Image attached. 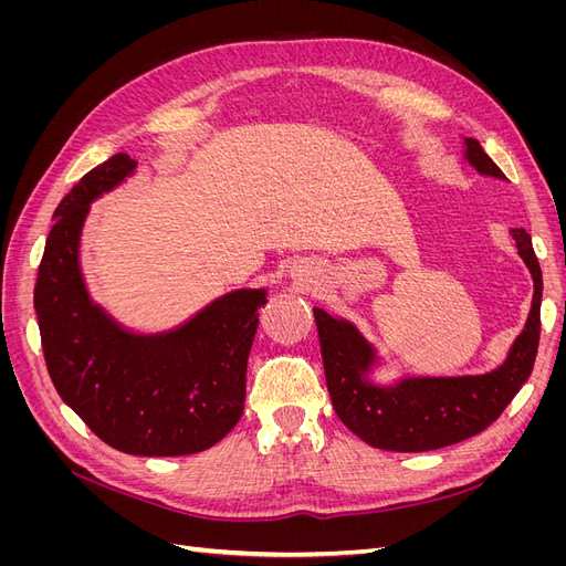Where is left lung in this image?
<instances>
[{"label": "left lung", "instance_id": "1", "mask_svg": "<svg viewBox=\"0 0 566 566\" xmlns=\"http://www.w3.org/2000/svg\"><path fill=\"white\" fill-rule=\"evenodd\" d=\"M468 160L482 175L503 179L476 139H468ZM517 250L534 276V304L507 361L486 375L468 378H422L397 387H375L366 380L373 349L347 321L314 310L321 356L337 418L368 447L399 453H420L451 447L484 432L501 418L507 403L528 380L541 339L543 276L538 256L524 229L512 231Z\"/></svg>", "mask_w": 566, "mask_h": 566}]
</instances>
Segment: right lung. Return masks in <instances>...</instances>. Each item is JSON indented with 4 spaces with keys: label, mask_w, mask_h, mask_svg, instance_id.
<instances>
[{
    "label": "right lung",
    "mask_w": 566,
    "mask_h": 566,
    "mask_svg": "<svg viewBox=\"0 0 566 566\" xmlns=\"http://www.w3.org/2000/svg\"><path fill=\"white\" fill-rule=\"evenodd\" d=\"M117 153L84 175L54 212L35 283L49 378L59 397L108 447L132 455H188L224 439L243 416L245 370L264 290H235L179 331H119L90 302L77 245L90 202L123 181Z\"/></svg>",
    "instance_id": "1"
}]
</instances>
